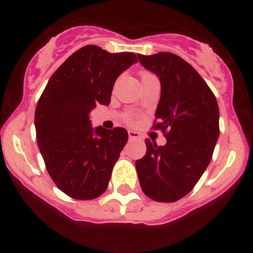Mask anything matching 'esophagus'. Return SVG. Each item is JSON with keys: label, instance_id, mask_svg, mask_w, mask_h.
<instances>
[{"label": "esophagus", "instance_id": "1", "mask_svg": "<svg viewBox=\"0 0 253 253\" xmlns=\"http://www.w3.org/2000/svg\"><path fill=\"white\" fill-rule=\"evenodd\" d=\"M128 137L129 139H138L141 138V134L136 131H128Z\"/></svg>", "mask_w": 253, "mask_h": 253}]
</instances>
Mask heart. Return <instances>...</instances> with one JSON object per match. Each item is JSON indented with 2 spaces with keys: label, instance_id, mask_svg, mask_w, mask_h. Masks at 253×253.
<instances>
[{
  "label": "heart",
  "instance_id": "b5f03b06",
  "mask_svg": "<svg viewBox=\"0 0 253 253\" xmlns=\"http://www.w3.org/2000/svg\"><path fill=\"white\" fill-rule=\"evenodd\" d=\"M141 82H143V81H145V79H148V78H150V77H154V75H152V73L150 72H147V71H142L141 72ZM133 121V120H132V117H127V122H129V124H131V122Z\"/></svg>",
  "mask_w": 253,
  "mask_h": 253
}]
</instances>
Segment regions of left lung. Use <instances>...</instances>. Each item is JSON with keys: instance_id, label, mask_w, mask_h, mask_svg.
<instances>
[{"instance_id": "1", "label": "left lung", "mask_w": 253, "mask_h": 253, "mask_svg": "<svg viewBox=\"0 0 253 253\" xmlns=\"http://www.w3.org/2000/svg\"><path fill=\"white\" fill-rule=\"evenodd\" d=\"M159 77L162 93L154 128L167 144L145 139L147 153L136 162L142 191L157 202L185 197L209 165L219 137V108L207 83L188 62L171 52L138 55Z\"/></svg>"}]
</instances>
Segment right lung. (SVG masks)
<instances>
[{"label":"right lung","mask_w":253,"mask_h":253,"mask_svg":"<svg viewBox=\"0 0 253 253\" xmlns=\"http://www.w3.org/2000/svg\"><path fill=\"white\" fill-rule=\"evenodd\" d=\"M137 61L133 52L86 45L56 70L38 101V147L48 175L70 197L94 200L108 188L128 133L122 127L93 128L89 115L96 104H110L115 81Z\"/></svg>","instance_id":"right-lung-1"}]
</instances>
